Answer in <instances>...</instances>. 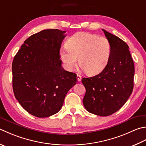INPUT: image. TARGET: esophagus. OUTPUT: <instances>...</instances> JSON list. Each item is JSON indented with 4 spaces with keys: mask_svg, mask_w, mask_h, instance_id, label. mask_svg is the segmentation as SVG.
Segmentation results:
<instances>
[{
    "mask_svg": "<svg viewBox=\"0 0 146 146\" xmlns=\"http://www.w3.org/2000/svg\"><path fill=\"white\" fill-rule=\"evenodd\" d=\"M81 80H82V76H81V75H77V81H78V82H80Z\"/></svg>",
    "mask_w": 146,
    "mask_h": 146,
    "instance_id": "1",
    "label": "esophagus"
}]
</instances>
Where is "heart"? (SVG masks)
<instances>
[{
    "label": "heart",
    "mask_w": 146,
    "mask_h": 146,
    "mask_svg": "<svg viewBox=\"0 0 146 146\" xmlns=\"http://www.w3.org/2000/svg\"><path fill=\"white\" fill-rule=\"evenodd\" d=\"M111 45L104 36H98L88 32L73 35L67 43V47L60 49L59 55L66 69L72 71L77 65L88 75H96L103 70L109 61Z\"/></svg>",
    "instance_id": "b5f03b06"
}]
</instances>
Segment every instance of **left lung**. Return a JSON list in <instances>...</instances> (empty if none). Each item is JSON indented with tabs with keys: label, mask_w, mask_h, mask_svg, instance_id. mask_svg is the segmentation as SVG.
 Returning <instances> with one entry per match:
<instances>
[{
	"label": "left lung",
	"mask_w": 146,
	"mask_h": 146,
	"mask_svg": "<svg viewBox=\"0 0 146 146\" xmlns=\"http://www.w3.org/2000/svg\"><path fill=\"white\" fill-rule=\"evenodd\" d=\"M102 31L111 43V56L101 73L82 79L86 89L83 103L89 113L107 116L120 109L132 94L135 68L128 45L117 36Z\"/></svg>",
	"instance_id": "left-lung-1"
}]
</instances>
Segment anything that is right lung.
Here are the masks:
<instances>
[{"mask_svg":"<svg viewBox=\"0 0 146 146\" xmlns=\"http://www.w3.org/2000/svg\"><path fill=\"white\" fill-rule=\"evenodd\" d=\"M66 31L44 30L27 38L14 56L13 88L20 105L31 115L46 118L61 109L76 84V75L62 67L59 51Z\"/></svg>","mask_w":146,"mask_h":146,"instance_id":"add662e5","label":"right lung"}]
</instances>
